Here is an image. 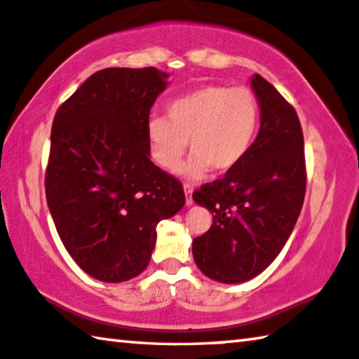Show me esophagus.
Here are the masks:
<instances>
[{
	"label": "esophagus",
	"mask_w": 359,
	"mask_h": 359,
	"mask_svg": "<svg viewBox=\"0 0 359 359\" xmlns=\"http://www.w3.org/2000/svg\"><path fill=\"white\" fill-rule=\"evenodd\" d=\"M184 191H185V196H187V205H191L193 204V198H191L193 187L190 184H185L184 185Z\"/></svg>",
	"instance_id": "esophagus-1"
}]
</instances>
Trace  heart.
Segmentation results:
<instances>
[{
  "label": "heart",
  "mask_w": 359,
  "mask_h": 359,
  "mask_svg": "<svg viewBox=\"0 0 359 359\" xmlns=\"http://www.w3.org/2000/svg\"><path fill=\"white\" fill-rule=\"evenodd\" d=\"M166 117L149 120L151 156L166 171H175L190 139L193 154L182 172L203 177L214 168L224 172L238 166L250 151L258 135L261 107L247 87L205 85L166 109Z\"/></svg>",
  "instance_id": "heart-1"
}]
</instances>
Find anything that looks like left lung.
Masks as SVG:
<instances>
[{
	"label": "left lung",
	"instance_id": "left-lung-1",
	"mask_svg": "<svg viewBox=\"0 0 359 359\" xmlns=\"http://www.w3.org/2000/svg\"><path fill=\"white\" fill-rule=\"evenodd\" d=\"M252 87L261 126L250 151L222 179L193 193L214 218L208 233L193 239L194 263L222 283L250 280L277 258L306 194L304 136L294 107L259 74Z\"/></svg>",
	"mask_w": 359,
	"mask_h": 359
}]
</instances>
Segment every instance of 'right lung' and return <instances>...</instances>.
<instances>
[{
    "label": "right lung",
    "instance_id": "add662e5",
    "mask_svg": "<svg viewBox=\"0 0 359 359\" xmlns=\"http://www.w3.org/2000/svg\"><path fill=\"white\" fill-rule=\"evenodd\" d=\"M155 68L90 76L53 118L48 210L66 250L93 278L118 283L147 267L156 224L184 208L180 182L150 161V107L166 88Z\"/></svg>",
    "mask_w": 359,
    "mask_h": 359
}]
</instances>
